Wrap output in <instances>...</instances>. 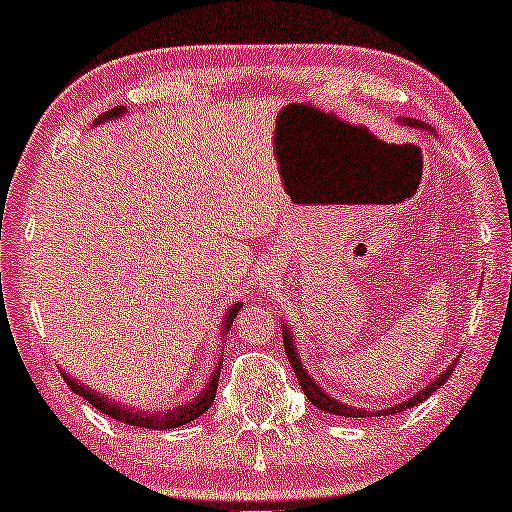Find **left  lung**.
<instances>
[{"label":"left lung","instance_id":"8db88e82","mask_svg":"<svg viewBox=\"0 0 512 512\" xmlns=\"http://www.w3.org/2000/svg\"><path fill=\"white\" fill-rule=\"evenodd\" d=\"M402 122H404V124H409V126H423V124H418L416 119H402ZM282 334H284V350H287V357H289L291 367H294V374H296V378H298V386H301V390L305 393V397H308V400L313 402L317 409L327 411V414H334V416H350V418H367V416H371L369 411H362V409L350 407V404L336 402L334 397H329L327 393H324V390H322L320 386H317V383L313 381V378L308 376V371L303 369L301 360H298V353H296V348H294V341H291L289 327H284V329H282ZM454 369H456V362H451V364H449V369H444L442 374H440V378H435V381L430 383V386H428L426 390H421V393L414 395V397H409V400H404L402 404H393V407H390V409L374 411V416L400 414V411H407V409H411V407H416V404H421L423 400H428V397L433 395L435 390L440 388L444 381H447V378L451 376V371H454Z\"/></svg>","mask_w":512,"mask_h":512}]
</instances>
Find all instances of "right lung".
<instances>
[{
  "mask_svg": "<svg viewBox=\"0 0 512 512\" xmlns=\"http://www.w3.org/2000/svg\"><path fill=\"white\" fill-rule=\"evenodd\" d=\"M122 110H124L122 105H117L115 110L103 112V115L96 119V124H101V122H105V119H110V117L122 115ZM240 308H242V303H235L230 308V313L225 315V320H223V329L225 331L230 329L232 322H235V317H237V313H240ZM225 331H223V334H225ZM221 367H223V360H218V367L214 369V374H211L209 383H207V386H204V390L195 397V400L185 402V404H181V407H176V409L159 411V414H152V411L148 414V411L129 409V407H124V404H117L115 400H110V397L91 393L89 388L82 386V383H77L75 378H70V376H65V374H63V378H65V383H68V386H70L72 393H77L79 397H84L86 402L94 404L98 411H103V414H108L110 418H115V421L129 423V426H138V428L167 430V428H178V426H185V423L195 421L197 416H202L204 411H207L211 404H214L216 388H218V376H221Z\"/></svg>",
  "mask_w": 512,
  "mask_h": 512,
  "instance_id": "right-lung-1",
  "label": "right lung"
}]
</instances>
